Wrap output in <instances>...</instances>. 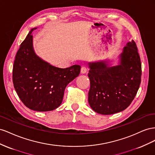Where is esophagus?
<instances>
[{"label": "esophagus", "instance_id": "esophagus-1", "mask_svg": "<svg viewBox=\"0 0 155 155\" xmlns=\"http://www.w3.org/2000/svg\"><path fill=\"white\" fill-rule=\"evenodd\" d=\"M86 72H87V68H86V67H85V66H83V67L81 68V73L82 74H85V73H86Z\"/></svg>", "mask_w": 155, "mask_h": 155}]
</instances>
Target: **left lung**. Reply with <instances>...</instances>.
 Segmentation results:
<instances>
[{
    "mask_svg": "<svg viewBox=\"0 0 155 155\" xmlns=\"http://www.w3.org/2000/svg\"><path fill=\"white\" fill-rule=\"evenodd\" d=\"M88 65V102L93 110L110 115L129 107L141 82V64L135 42L132 40L127 43L116 65L110 66L109 60L89 62Z\"/></svg>",
    "mask_w": 155,
    "mask_h": 155,
    "instance_id": "1",
    "label": "left lung"
}]
</instances>
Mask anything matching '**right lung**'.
<instances>
[{"label": "right lung", "mask_w": 155, "mask_h": 155, "mask_svg": "<svg viewBox=\"0 0 155 155\" xmlns=\"http://www.w3.org/2000/svg\"><path fill=\"white\" fill-rule=\"evenodd\" d=\"M31 29L17 51L13 68V82L20 99L26 107L38 112L55 110L62 102L69 82L78 76L81 66L59 68L39 57L33 47Z\"/></svg>", "instance_id": "right-lung-1"}]
</instances>
